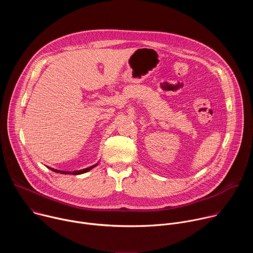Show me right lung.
Returning a JSON list of instances; mask_svg holds the SVG:
<instances>
[{"instance_id":"1","label":"right lung","mask_w":253,"mask_h":253,"mask_svg":"<svg viewBox=\"0 0 253 253\" xmlns=\"http://www.w3.org/2000/svg\"><path fill=\"white\" fill-rule=\"evenodd\" d=\"M97 165V164H96ZM96 165H93V166H90L88 168H85V169H82V170H78V171H73V172H70V171H60V170H57V169H54V168H50L52 171L54 172H58V173H62V174H73V175H79V174H83L85 172H88L90 171L92 168H94Z\"/></svg>"}]
</instances>
